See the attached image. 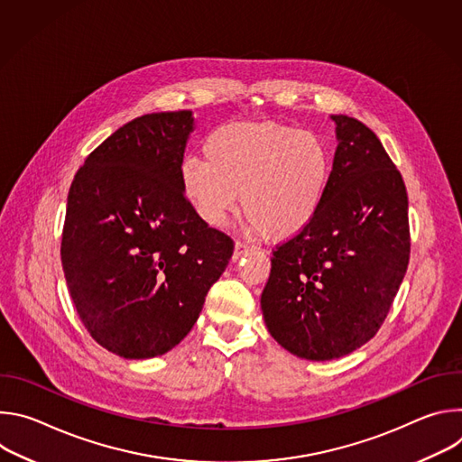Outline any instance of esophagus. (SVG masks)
Wrapping results in <instances>:
<instances>
[{
  "label": "esophagus",
  "mask_w": 462,
  "mask_h": 462,
  "mask_svg": "<svg viewBox=\"0 0 462 462\" xmlns=\"http://www.w3.org/2000/svg\"><path fill=\"white\" fill-rule=\"evenodd\" d=\"M252 250V246L250 245H245V243H241V241H237L236 243V248H234V261H237L239 257H243L246 252H250Z\"/></svg>",
  "instance_id": "34e87169"
}]
</instances>
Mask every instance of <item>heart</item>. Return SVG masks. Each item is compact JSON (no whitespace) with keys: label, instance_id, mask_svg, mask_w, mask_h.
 Here are the masks:
<instances>
[{"label":"heart","instance_id":"obj_1","mask_svg":"<svg viewBox=\"0 0 462 462\" xmlns=\"http://www.w3.org/2000/svg\"><path fill=\"white\" fill-rule=\"evenodd\" d=\"M205 159H186L180 188L207 225L221 226L237 207L271 241L300 234L316 216L331 175L325 143L278 122H237L205 141Z\"/></svg>","mask_w":462,"mask_h":462}]
</instances>
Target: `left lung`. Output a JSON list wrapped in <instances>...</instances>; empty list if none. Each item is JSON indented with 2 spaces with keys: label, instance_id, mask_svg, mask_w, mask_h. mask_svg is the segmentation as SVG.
<instances>
[{
  "label": "left lung",
  "instance_id": "8db88e82",
  "mask_svg": "<svg viewBox=\"0 0 462 462\" xmlns=\"http://www.w3.org/2000/svg\"><path fill=\"white\" fill-rule=\"evenodd\" d=\"M337 153L314 219L276 246L261 294L273 338L307 360L367 344L383 323L410 263L408 191L373 131L333 115Z\"/></svg>",
  "mask_w": 462,
  "mask_h": 462
}]
</instances>
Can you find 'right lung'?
<instances>
[{
	"instance_id": "add662e5",
	"label": "right lung",
	"mask_w": 462,
	"mask_h": 462,
	"mask_svg": "<svg viewBox=\"0 0 462 462\" xmlns=\"http://www.w3.org/2000/svg\"><path fill=\"white\" fill-rule=\"evenodd\" d=\"M191 129V111L131 120L88 155L69 188L65 282L93 340L122 358L173 349L234 252L182 193Z\"/></svg>"
}]
</instances>
